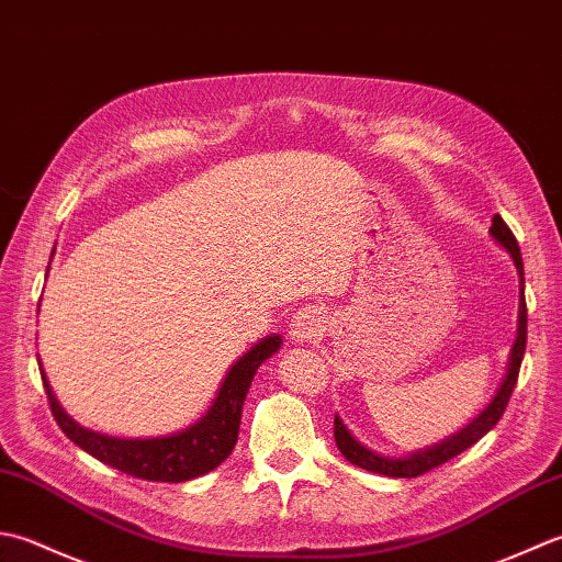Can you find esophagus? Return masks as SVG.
I'll use <instances>...</instances> for the list:
<instances>
[{
	"mask_svg": "<svg viewBox=\"0 0 562 562\" xmlns=\"http://www.w3.org/2000/svg\"><path fill=\"white\" fill-rule=\"evenodd\" d=\"M325 313L317 305H303L291 319V337L295 341H315L325 331Z\"/></svg>",
	"mask_w": 562,
	"mask_h": 562,
	"instance_id": "1",
	"label": "esophagus"
}]
</instances>
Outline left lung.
Instances as JSON below:
<instances>
[{
    "mask_svg": "<svg viewBox=\"0 0 562 562\" xmlns=\"http://www.w3.org/2000/svg\"><path fill=\"white\" fill-rule=\"evenodd\" d=\"M490 233L492 237L497 239V243L505 247L514 265H517V271L524 277V261H521V249L517 237L509 231V225L502 221V215L492 217V225H490ZM524 283V279H521ZM524 351H526V301H524V285H521V307H519V337L514 341V349H512V361H509V373H507V381L502 383L499 393L492 400L490 407L483 412V415L475 417V422H471L465 429H461L458 434H453L451 439H446L437 446H431V449L425 451H417L412 453L409 458H385V456H378L373 451L366 449L357 439L351 437L347 431V427L341 425V419L335 415V441L339 446L341 456L347 458L349 463L363 468V471H371V473H381L387 477H419L429 473L431 468H439L441 463L451 461L453 456L463 453L465 449H471L473 443H477L480 439L485 437V434L497 425L505 415V409L509 405V397L514 393V385H517V378H519V369H521V361H524Z\"/></svg>",
    "mask_w": 562,
    "mask_h": 562,
    "instance_id": "8db88e82",
    "label": "left lung"
}]
</instances>
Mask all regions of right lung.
<instances>
[{"instance_id": "1", "label": "right lung", "mask_w": 562, "mask_h": 562, "mask_svg": "<svg viewBox=\"0 0 562 562\" xmlns=\"http://www.w3.org/2000/svg\"><path fill=\"white\" fill-rule=\"evenodd\" d=\"M279 335L259 341V345L249 353H245V357L233 366L231 373H227L221 393H217L213 407L209 409V415L196 422L193 427H189L187 431L159 439H116L106 437V434L82 429L77 422L65 415L60 405H57L43 371L41 378L57 427H60L65 437L75 441L79 449L94 456L97 461L133 477L153 480V483H184V480L211 473L213 468L221 465L225 458L233 453L251 378H255L259 363L269 359L271 353L279 349Z\"/></svg>"}]
</instances>
